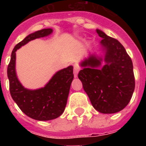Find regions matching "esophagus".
Wrapping results in <instances>:
<instances>
[{
	"instance_id": "obj_1",
	"label": "esophagus",
	"mask_w": 146,
	"mask_h": 146,
	"mask_svg": "<svg viewBox=\"0 0 146 146\" xmlns=\"http://www.w3.org/2000/svg\"><path fill=\"white\" fill-rule=\"evenodd\" d=\"M73 70H74V77H77V75H78V73H79V70H80V67L78 66V65L75 64L74 66H73Z\"/></svg>"
}]
</instances>
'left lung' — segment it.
Wrapping results in <instances>:
<instances>
[{"instance_id":"obj_1","label":"left lung","mask_w":146,"mask_h":146,"mask_svg":"<svg viewBox=\"0 0 146 146\" xmlns=\"http://www.w3.org/2000/svg\"><path fill=\"white\" fill-rule=\"evenodd\" d=\"M96 32L103 56L89 54L78 74L94 108L102 113L119 112L127 106L135 89L133 66L124 47L100 29ZM102 61L105 62L101 66Z\"/></svg>"}]
</instances>
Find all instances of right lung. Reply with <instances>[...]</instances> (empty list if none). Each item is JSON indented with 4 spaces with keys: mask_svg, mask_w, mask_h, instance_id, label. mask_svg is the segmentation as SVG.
Listing matches in <instances>:
<instances>
[{
    "mask_svg": "<svg viewBox=\"0 0 146 146\" xmlns=\"http://www.w3.org/2000/svg\"><path fill=\"white\" fill-rule=\"evenodd\" d=\"M52 33V29H44L27 35L14 47L7 67L10 92L13 101L26 115L42 121L56 119L64 113L73 80V67L69 66L57 71L44 87L28 89L17 78L16 51L32 40L46 37Z\"/></svg>",
    "mask_w": 146,
    "mask_h": 146,
    "instance_id": "1",
    "label": "right lung"
}]
</instances>
